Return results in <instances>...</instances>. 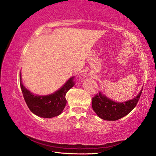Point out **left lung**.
I'll return each mask as SVG.
<instances>
[{"label":"left lung","mask_w":156,"mask_h":156,"mask_svg":"<svg viewBox=\"0 0 156 156\" xmlns=\"http://www.w3.org/2000/svg\"><path fill=\"white\" fill-rule=\"evenodd\" d=\"M142 91L135 98L125 102L113 101L100 92L92 98V108L102 119L117 120L127 115L135 108L140 98Z\"/></svg>","instance_id":"1"}]
</instances>
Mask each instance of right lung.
Segmentation results:
<instances>
[{
    "instance_id": "obj_1",
    "label": "right lung",
    "mask_w": 156,
    "mask_h": 156,
    "mask_svg": "<svg viewBox=\"0 0 156 156\" xmlns=\"http://www.w3.org/2000/svg\"><path fill=\"white\" fill-rule=\"evenodd\" d=\"M74 78V76L69 78L64 86L54 94L41 96L31 93L23 86L20 73L21 90L29 109L34 114L44 118H50L60 115L67 103L66 94L75 84Z\"/></svg>"
}]
</instances>
